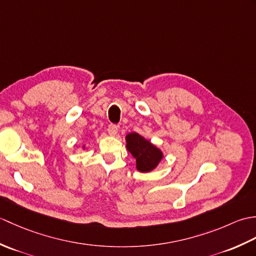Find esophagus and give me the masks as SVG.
<instances>
[{"label":"esophagus","instance_id":"1","mask_svg":"<svg viewBox=\"0 0 256 256\" xmlns=\"http://www.w3.org/2000/svg\"><path fill=\"white\" fill-rule=\"evenodd\" d=\"M118 128L116 124H110L108 126V133L110 135H113V136L118 134Z\"/></svg>","mask_w":256,"mask_h":256}]
</instances>
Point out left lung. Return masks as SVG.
<instances>
[{
	"mask_svg": "<svg viewBox=\"0 0 256 256\" xmlns=\"http://www.w3.org/2000/svg\"><path fill=\"white\" fill-rule=\"evenodd\" d=\"M126 143L130 153L136 160V167L140 172L153 170L162 158V152L138 133H130L126 136Z\"/></svg>",
	"mask_w": 256,
	"mask_h": 256,
	"instance_id": "obj_1",
	"label": "left lung"
}]
</instances>
